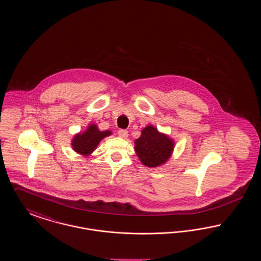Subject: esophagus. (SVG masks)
I'll use <instances>...</instances> for the list:
<instances>
[{
    "mask_svg": "<svg viewBox=\"0 0 261 261\" xmlns=\"http://www.w3.org/2000/svg\"><path fill=\"white\" fill-rule=\"evenodd\" d=\"M118 136L120 137V138L126 139V138L128 137V131H127V130H123V129L119 130V131H118Z\"/></svg>",
    "mask_w": 261,
    "mask_h": 261,
    "instance_id": "obj_1",
    "label": "esophagus"
}]
</instances>
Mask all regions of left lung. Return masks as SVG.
<instances>
[{"instance_id": "obj_1", "label": "left lung", "mask_w": 261, "mask_h": 261, "mask_svg": "<svg viewBox=\"0 0 261 261\" xmlns=\"http://www.w3.org/2000/svg\"><path fill=\"white\" fill-rule=\"evenodd\" d=\"M174 141L154 126L149 125L135 140V150L141 162L148 167H158L167 162L172 154Z\"/></svg>"}]
</instances>
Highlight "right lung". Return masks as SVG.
I'll list each match as a JSON object with an SVG mask.
<instances>
[{
  "mask_svg": "<svg viewBox=\"0 0 261 261\" xmlns=\"http://www.w3.org/2000/svg\"><path fill=\"white\" fill-rule=\"evenodd\" d=\"M112 135V131H99L96 124H90L87 130L83 133H78L72 139V149L79 154L89 155L97 149L99 142L105 137Z\"/></svg>",
  "mask_w": 261,
  "mask_h": 261,
  "instance_id": "right-lung-1",
  "label": "right lung"
}]
</instances>
